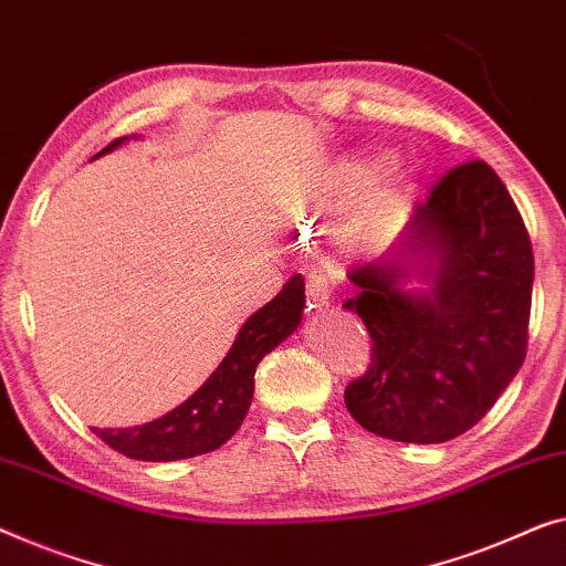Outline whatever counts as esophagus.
Returning <instances> with one entry per match:
<instances>
[{
  "label": "esophagus",
  "mask_w": 566,
  "mask_h": 566,
  "mask_svg": "<svg viewBox=\"0 0 566 566\" xmlns=\"http://www.w3.org/2000/svg\"><path fill=\"white\" fill-rule=\"evenodd\" d=\"M339 283V275L332 268H314L306 275V296L311 306H326L334 296V285Z\"/></svg>",
  "instance_id": "esophagus-1"
}]
</instances>
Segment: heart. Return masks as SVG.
<instances>
[{
	"label": "heart",
	"mask_w": 566,
	"mask_h": 566,
	"mask_svg": "<svg viewBox=\"0 0 566 566\" xmlns=\"http://www.w3.org/2000/svg\"><path fill=\"white\" fill-rule=\"evenodd\" d=\"M365 168H367V170H385V160H382V158H378V160H370V163H367Z\"/></svg>",
	"instance_id": "1"
}]
</instances>
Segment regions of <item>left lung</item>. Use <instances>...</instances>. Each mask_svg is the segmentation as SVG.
Instances as JSON below:
<instances>
[{"label":"left lung","instance_id":"1","mask_svg":"<svg viewBox=\"0 0 566 566\" xmlns=\"http://www.w3.org/2000/svg\"><path fill=\"white\" fill-rule=\"evenodd\" d=\"M403 248L429 250V296L400 289L403 265L352 268L344 308L373 339L370 367L344 390L363 429L408 444L460 437L521 370L528 347L534 250L505 184L485 160L449 168L413 209Z\"/></svg>","mask_w":566,"mask_h":566}]
</instances>
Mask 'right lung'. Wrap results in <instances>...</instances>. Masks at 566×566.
I'll return each instance as SVG.
<instances>
[{
	"instance_id": "obj_1",
	"label": "right lung",
	"mask_w": 566,
	"mask_h": 566,
	"mask_svg": "<svg viewBox=\"0 0 566 566\" xmlns=\"http://www.w3.org/2000/svg\"><path fill=\"white\" fill-rule=\"evenodd\" d=\"M119 143L114 140L102 153L114 150ZM303 303L306 293L298 273L273 301L244 322L222 365L186 403L150 423L129 426V429H94V433L114 452L143 462H174L214 452L242 426L255 392L260 359L296 332Z\"/></svg>"
}]
</instances>
